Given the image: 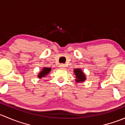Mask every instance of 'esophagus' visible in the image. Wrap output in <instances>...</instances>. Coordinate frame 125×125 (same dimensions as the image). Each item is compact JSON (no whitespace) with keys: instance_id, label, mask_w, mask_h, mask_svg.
Returning a JSON list of instances; mask_svg holds the SVG:
<instances>
[{"instance_id":"esophagus-1","label":"esophagus","mask_w":125,"mask_h":125,"mask_svg":"<svg viewBox=\"0 0 125 125\" xmlns=\"http://www.w3.org/2000/svg\"><path fill=\"white\" fill-rule=\"evenodd\" d=\"M60 66V68H65L66 67V65L63 63H61V64H60V66Z\"/></svg>"}]
</instances>
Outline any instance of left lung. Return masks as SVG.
<instances>
[{
    "label": "left lung",
    "instance_id": "left-lung-1",
    "mask_svg": "<svg viewBox=\"0 0 125 125\" xmlns=\"http://www.w3.org/2000/svg\"><path fill=\"white\" fill-rule=\"evenodd\" d=\"M74 74L75 75L76 82H83L86 79V76L81 69H74Z\"/></svg>",
    "mask_w": 125,
    "mask_h": 125
}]
</instances>
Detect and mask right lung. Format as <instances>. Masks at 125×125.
<instances>
[{
	"label": "right lung",
	"mask_w": 125,
	"mask_h": 125,
	"mask_svg": "<svg viewBox=\"0 0 125 125\" xmlns=\"http://www.w3.org/2000/svg\"><path fill=\"white\" fill-rule=\"evenodd\" d=\"M51 68H45V67L43 68L42 69V70L39 73V74H38L37 76H38V77L40 78V79H41V78L42 77H44L46 76L48 74L50 73V72L51 71Z\"/></svg>",
	"instance_id": "add662e5"
}]
</instances>
